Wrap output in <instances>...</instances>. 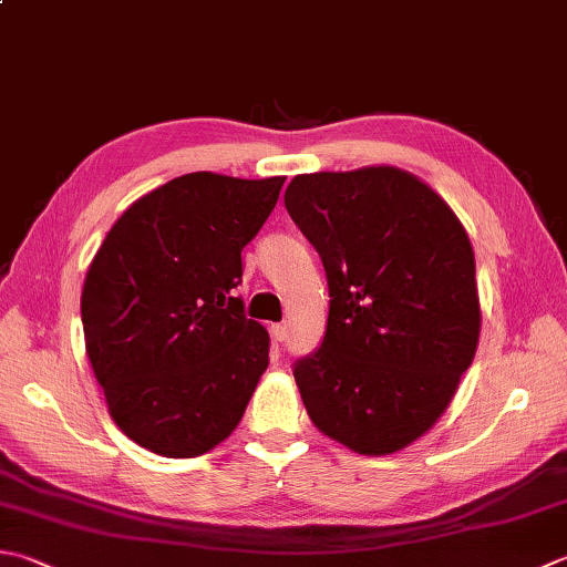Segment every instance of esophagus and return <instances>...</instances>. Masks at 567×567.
I'll use <instances>...</instances> for the list:
<instances>
[{
  "label": "esophagus",
  "instance_id": "34e87169",
  "mask_svg": "<svg viewBox=\"0 0 567 567\" xmlns=\"http://www.w3.org/2000/svg\"><path fill=\"white\" fill-rule=\"evenodd\" d=\"M270 337H272L275 341H282V339H285V327H282V324H272V327H270Z\"/></svg>",
  "mask_w": 567,
  "mask_h": 567
}]
</instances>
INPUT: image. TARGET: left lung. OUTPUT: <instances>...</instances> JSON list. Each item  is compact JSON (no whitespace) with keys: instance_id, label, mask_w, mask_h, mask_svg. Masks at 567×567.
Returning a JSON list of instances; mask_svg holds the SVG:
<instances>
[{"instance_id":"left-lung-1","label":"left lung","mask_w":567,"mask_h":567,"mask_svg":"<svg viewBox=\"0 0 567 567\" xmlns=\"http://www.w3.org/2000/svg\"><path fill=\"white\" fill-rule=\"evenodd\" d=\"M287 214L329 282L321 347L295 363L319 432L393 454L437 423L480 343L474 250L435 188L398 166L299 174Z\"/></svg>"}]
</instances>
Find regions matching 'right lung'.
<instances>
[{
	"mask_svg": "<svg viewBox=\"0 0 567 567\" xmlns=\"http://www.w3.org/2000/svg\"><path fill=\"white\" fill-rule=\"evenodd\" d=\"M285 176L194 172L137 198L87 268L85 351L107 413L162 457H198L238 427L270 334L233 297L240 250L258 236Z\"/></svg>",
	"mask_w": 567,
	"mask_h": 567,
	"instance_id": "add662e5",
	"label": "right lung"
}]
</instances>
